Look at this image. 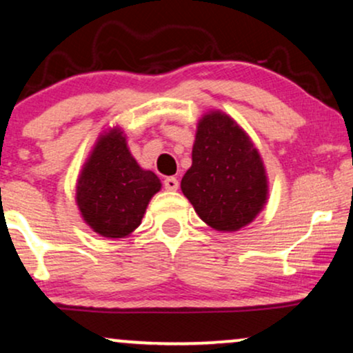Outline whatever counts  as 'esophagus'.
<instances>
[{
  "label": "esophagus",
  "instance_id": "esophagus-1",
  "mask_svg": "<svg viewBox=\"0 0 353 353\" xmlns=\"http://www.w3.org/2000/svg\"><path fill=\"white\" fill-rule=\"evenodd\" d=\"M164 189H168V190H177V187H179V181L176 179V177H166V179H164Z\"/></svg>",
  "mask_w": 353,
  "mask_h": 353
}]
</instances>
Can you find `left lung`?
<instances>
[{
  "label": "left lung",
  "instance_id": "left-lung-1",
  "mask_svg": "<svg viewBox=\"0 0 353 353\" xmlns=\"http://www.w3.org/2000/svg\"><path fill=\"white\" fill-rule=\"evenodd\" d=\"M181 189L208 226L238 231L259 215L269 185L251 138L233 119L215 110L200 119L192 166Z\"/></svg>",
  "mask_w": 353,
  "mask_h": 353
}]
</instances>
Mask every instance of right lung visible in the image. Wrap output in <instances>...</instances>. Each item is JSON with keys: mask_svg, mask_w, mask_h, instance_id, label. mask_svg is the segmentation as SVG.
Returning a JSON list of instances; mask_svg holds the SVG:
<instances>
[{"mask_svg": "<svg viewBox=\"0 0 353 353\" xmlns=\"http://www.w3.org/2000/svg\"><path fill=\"white\" fill-rule=\"evenodd\" d=\"M158 176L138 166L120 128L101 135L79 174L77 203L84 221L104 238H125L138 228Z\"/></svg>", "mask_w": 353, "mask_h": 353, "instance_id": "obj_1", "label": "right lung"}]
</instances>
